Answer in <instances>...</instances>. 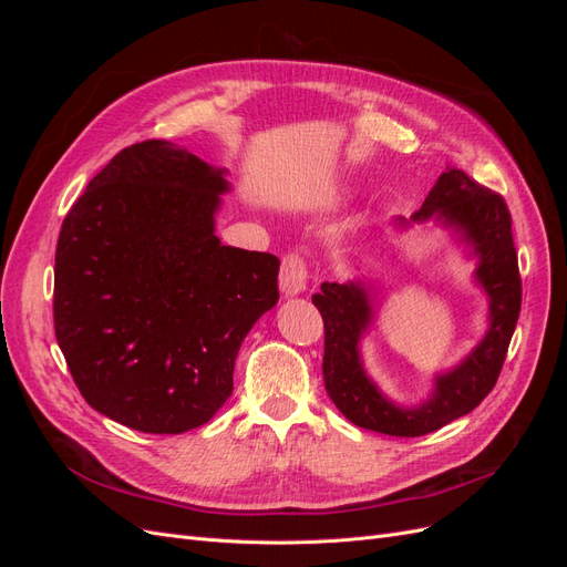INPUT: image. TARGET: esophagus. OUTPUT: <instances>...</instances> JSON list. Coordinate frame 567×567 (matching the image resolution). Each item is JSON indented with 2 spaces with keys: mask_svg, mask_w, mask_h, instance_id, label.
<instances>
[{
  "mask_svg": "<svg viewBox=\"0 0 567 567\" xmlns=\"http://www.w3.org/2000/svg\"><path fill=\"white\" fill-rule=\"evenodd\" d=\"M279 286L284 296H298L307 286V262L300 250H290L284 255L281 271H279Z\"/></svg>",
  "mask_w": 567,
  "mask_h": 567,
  "instance_id": "esophagus-1",
  "label": "esophagus"
}]
</instances>
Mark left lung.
<instances>
[{
	"label": "left lung",
	"mask_w": 567,
	"mask_h": 567,
	"mask_svg": "<svg viewBox=\"0 0 567 567\" xmlns=\"http://www.w3.org/2000/svg\"><path fill=\"white\" fill-rule=\"evenodd\" d=\"M442 219L463 231L480 257L477 279L489 296V331L471 357L440 375L433 400L419 409H400L388 402L367 379L357 342L371 321L364 286L321 284L312 302L323 319V385L342 416L354 425L394 437H419L483 402L499 379L508 342L516 331L523 284L518 252L513 246L511 213L502 194L477 184L463 169L442 173L414 219Z\"/></svg>",
	"instance_id": "obj_1"
}]
</instances>
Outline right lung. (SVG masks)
I'll list each match as a JSON object with an SVG mask.
<instances>
[{
  "instance_id": "right-lung-1",
  "label": "right lung",
  "mask_w": 567,
  "mask_h": 567,
  "mask_svg": "<svg viewBox=\"0 0 567 567\" xmlns=\"http://www.w3.org/2000/svg\"><path fill=\"white\" fill-rule=\"evenodd\" d=\"M227 182L165 140L123 148L68 210L54 331L92 409L142 433L208 423L252 323L279 300V257L221 246Z\"/></svg>"
}]
</instances>
